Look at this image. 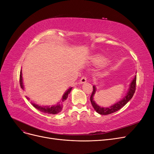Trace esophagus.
Returning a JSON list of instances; mask_svg holds the SVG:
<instances>
[{"instance_id":"esophagus-1","label":"esophagus","mask_w":154,"mask_h":154,"mask_svg":"<svg viewBox=\"0 0 154 154\" xmlns=\"http://www.w3.org/2000/svg\"><path fill=\"white\" fill-rule=\"evenodd\" d=\"M85 82H87V78L85 76L82 77L81 80H80V83H85Z\"/></svg>"}]
</instances>
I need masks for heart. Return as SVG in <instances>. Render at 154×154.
I'll return each mask as SVG.
<instances>
[{
    "label": "heart",
    "instance_id": "b5f03b06",
    "mask_svg": "<svg viewBox=\"0 0 154 154\" xmlns=\"http://www.w3.org/2000/svg\"><path fill=\"white\" fill-rule=\"evenodd\" d=\"M95 61H96V62H97V63H100V62H101L102 61H103V60H102V58H100V57H97V58H96Z\"/></svg>",
    "mask_w": 154,
    "mask_h": 154
}]
</instances>
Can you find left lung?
Returning <instances> with one entry per match:
<instances>
[{"label":"left lung","mask_w":154,"mask_h":154,"mask_svg":"<svg viewBox=\"0 0 154 154\" xmlns=\"http://www.w3.org/2000/svg\"><path fill=\"white\" fill-rule=\"evenodd\" d=\"M136 76H135L133 80L132 81L131 83H130L129 88L128 90V92L127 94H126V96H125V97L122 100L119 101L118 102L114 104L113 105L106 107V108H105V107H101L100 106L97 105L94 101L93 97H94V94L96 91V88L94 85L93 86V91L92 92V94L91 96V98H90L93 108L94 109V110L97 112V113L101 115H108V114L115 112L118 111L119 109H122V107H123L130 100L132 99V97L134 94V92L136 91Z\"/></svg>","instance_id":"1"}]
</instances>
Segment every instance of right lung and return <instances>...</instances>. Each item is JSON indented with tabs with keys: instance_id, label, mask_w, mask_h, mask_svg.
Masks as SVG:
<instances>
[{
	"instance_id": "add662e5",
	"label": "right lung",
	"mask_w": 154,
	"mask_h": 154,
	"mask_svg": "<svg viewBox=\"0 0 154 154\" xmlns=\"http://www.w3.org/2000/svg\"><path fill=\"white\" fill-rule=\"evenodd\" d=\"M20 85L21 88L22 89H24V85H23V81H22V71H20ZM72 89V87L69 88V89L64 93V94L62 96V102H63L65 100H66L67 97H68V94L70 93ZM27 99H29L27 97ZM32 105H33L34 107L36 109H38V110L44 113H47V114H56L59 113L60 112H61L62 110V105L58 103L57 105H53V106H40V105H38L35 103H32Z\"/></svg>"
}]
</instances>
